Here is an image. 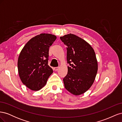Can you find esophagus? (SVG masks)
Segmentation results:
<instances>
[{"label": "esophagus", "mask_w": 122, "mask_h": 122, "mask_svg": "<svg viewBox=\"0 0 122 122\" xmlns=\"http://www.w3.org/2000/svg\"><path fill=\"white\" fill-rule=\"evenodd\" d=\"M53 69H54V70H55V71H58V69H59V67H54V68H53Z\"/></svg>", "instance_id": "34e87169"}]
</instances>
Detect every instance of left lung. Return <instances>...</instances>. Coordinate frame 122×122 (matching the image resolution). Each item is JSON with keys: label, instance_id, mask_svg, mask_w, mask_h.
Instances as JSON below:
<instances>
[{"label": "left lung", "instance_id": "left-lung-1", "mask_svg": "<svg viewBox=\"0 0 122 122\" xmlns=\"http://www.w3.org/2000/svg\"><path fill=\"white\" fill-rule=\"evenodd\" d=\"M60 39L67 46L68 73L63 79L66 90L74 95L82 94L93 84L98 71L95 51L89 44L70 34Z\"/></svg>", "mask_w": 122, "mask_h": 122}]
</instances>
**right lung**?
Instances as JSON below:
<instances>
[{"instance_id": "1", "label": "right lung", "mask_w": 122, "mask_h": 122, "mask_svg": "<svg viewBox=\"0 0 122 122\" xmlns=\"http://www.w3.org/2000/svg\"><path fill=\"white\" fill-rule=\"evenodd\" d=\"M56 39L51 34H40L29 40L21 50L18 60V72L22 82L29 89H41L53 73L48 65L49 50Z\"/></svg>"}]
</instances>
